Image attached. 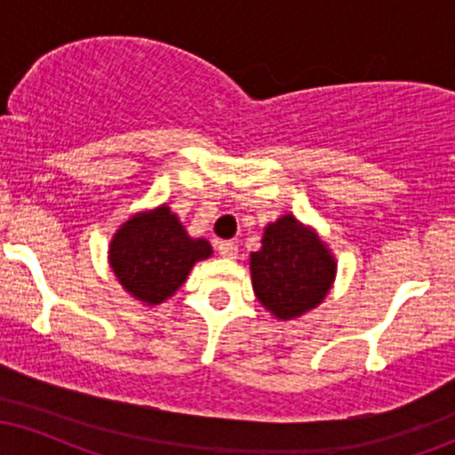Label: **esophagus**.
<instances>
[{"label":"esophagus","mask_w":455,"mask_h":455,"mask_svg":"<svg viewBox=\"0 0 455 455\" xmlns=\"http://www.w3.org/2000/svg\"><path fill=\"white\" fill-rule=\"evenodd\" d=\"M218 252H220V257L224 259H237L239 248L235 242H220L218 243Z\"/></svg>","instance_id":"1"}]
</instances>
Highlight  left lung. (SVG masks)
<instances>
[{
	"label": "left lung",
	"mask_w": 455,
	"mask_h": 455,
	"mask_svg": "<svg viewBox=\"0 0 455 455\" xmlns=\"http://www.w3.org/2000/svg\"><path fill=\"white\" fill-rule=\"evenodd\" d=\"M259 252L250 254L257 299L280 321H293L325 299L336 278V259L315 228L293 213L265 227Z\"/></svg>",
	"instance_id": "left-lung-1"
}]
</instances>
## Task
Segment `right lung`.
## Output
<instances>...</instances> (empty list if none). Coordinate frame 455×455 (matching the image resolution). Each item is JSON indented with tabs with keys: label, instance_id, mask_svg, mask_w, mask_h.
Wrapping results in <instances>:
<instances>
[{
	"label": "right lung",
	"instance_id": "obj_1",
	"mask_svg": "<svg viewBox=\"0 0 455 455\" xmlns=\"http://www.w3.org/2000/svg\"><path fill=\"white\" fill-rule=\"evenodd\" d=\"M205 239H192L166 205L134 213L108 245V263L124 291L148 306L175 295L198 260L212 257Z\"/></svg>",
	"mask_w": 455,
	"mask_h": 455
}]
</instances>
